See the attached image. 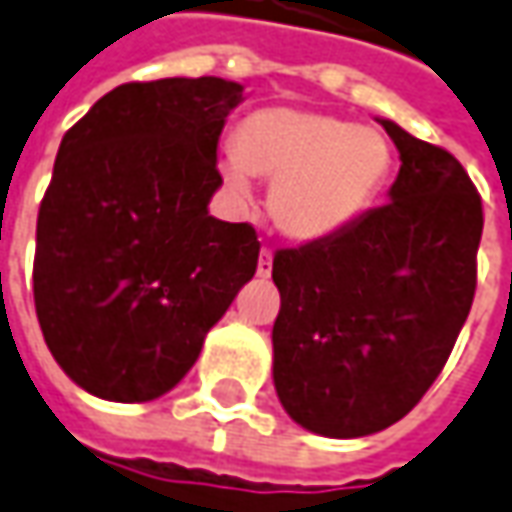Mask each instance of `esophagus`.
Segmentation results:
<instances>
[{
  "mask_svg": "<svg viewBox=\"0 0 512 512\" xmlns=\"http://www.w3.org/2000/svg\"><path fill=\"white\" fill-rule=\"evenodd\" d=\"M256 273L267 279L270 273H273V250L270 248H262L259 250V264H256Z\"/></svg>",
  "mask_w": 512,
  "mask_h": 512,
  "instance_id": "obj_1",
  "label": "esophagus"
}]
</instances>
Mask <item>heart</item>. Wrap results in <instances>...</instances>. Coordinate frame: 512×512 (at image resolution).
<instances>
[{
	"instance_id": "heart-1",
	"label": "heart",
	"mask_w": 512,
	"mask_h": 512,
	"mask_svg": "<svg viewBox=\"0 0 512 512\" xmlns=\"http://www.w3.org/2000/svg\"><path fill=\"white\" fill-rule=\"evenodd\" d=\"M392 168V146L375 129L276 106L239 123L222 177L236 200H250L253 177L273 180L276 225L293 239L321 242L375 205Z\"/></svg>"
}]
</instances>
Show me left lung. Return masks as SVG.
<instances>
[{"label":"left lung","mask_w":512,"mask_h":512,"mask_svg":"<svg viewBox=\"0 0 512 512\" xmlns=\"http://www.w3.org/2000/svg\"><path fill=\"white\" fill-rule=\"evenodd\" d=\"M380 123L403 160L392 202L273 256L276 392L298 425L335 440L383 431L423 400L476 293V185L442 146Z\"/></svg>","instance_id":"1"}]
</instances>
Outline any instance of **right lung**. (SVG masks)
I'll list each match as a JSON object with an SVG mask.
<instances>
[{
	"label": "right lung",
	"mask_w": 512,
	"mask_h": 512,
	"mask_svg": "<svg viewBox=\"0 0 512 512\" xmlns=\"http://www.w3.org/2000/svg\"><path fill=\"white\" fill-rule=\"evenodd\" d=\"M242 101V84L211 75L132 81L61 140L33 301L53 358L89 394L146 403L174 389L253 279L256 228L208 214L216 143Z\"/></svg>",
	"instance_id": "obj_1"
}]
</instances>
